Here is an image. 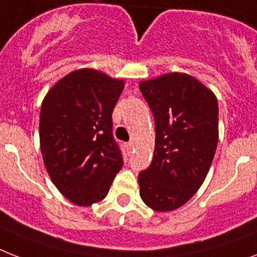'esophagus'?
<instances>
[{
	"label": "esophagus",
	"instance_id": "esophagus-1",
	"mask_svg": "<svg viewBox=\"0 0 257 257\" xmlns=\"http://www.w3.org/2000/svg\"><path fill=\"white\" fill-rule=\"evenodd\" d=\"M126 147H127V150H133V148H134V142H128V143L126 144Z\"/></svg>",
	"mask_w": 257,
	"mask_h": 257
}]
</instances>
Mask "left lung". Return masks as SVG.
<instances>
[{"label":"left lung","instance_id":"1","mask_svg":"<svg viewBox=\"0 0 257 257\" xmlns=\"http://www.w3.org/2000/svg\"><path fill=\"white\" fill-rule=\"evenodd\" d=\"M155 118L151 165L138 176L143 202L155 211L181 207L206 179L218 144V101L196 77L169 72L139 82Z\"/></svg>","mask_w":257,"mask_h":257}]
</instances>
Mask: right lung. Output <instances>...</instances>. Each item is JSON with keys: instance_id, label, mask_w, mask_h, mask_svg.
Returning <instances> with one entry per match:
<instances>
[{"instance_id": "1", "label": "right lung", "mask_w": 257, "mask_h": 257, "mask_svg": "<svg viewBox=\"0 0 257 257\" xmlns=\"http://www.w3.org/2000/svg\"><path fill=\"white\" fill-rule=\"evenodd\" d=\"M122 78L93 68L68 73L50 89L39 118L40 151L51 181L77 206L102 201L122 168L111 114Z\"/></svg>"}]
</instances>
